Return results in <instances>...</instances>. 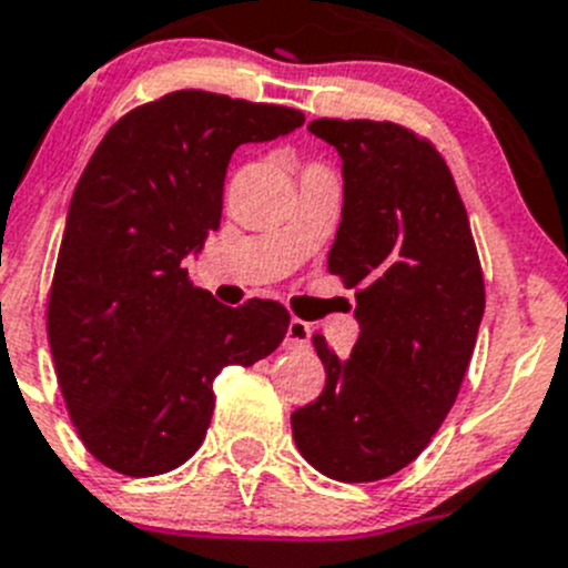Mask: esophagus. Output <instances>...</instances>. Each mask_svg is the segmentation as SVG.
<instances>
[{"mask_svg":"<svg viewBox=\"0 0 568 568\" xmlns=\"http://www.w3.org/2000/svg\"><path fill=\"white\" fill-rule=\"evenodd\" d=\"M311 324L302 322V318H291L288 329H285V346L288 349H302V346L311 344Z\"/></svg>","mask_w":568,"mask_h":568,"instance_id":"1","label":"esophagus"}]
</instances>
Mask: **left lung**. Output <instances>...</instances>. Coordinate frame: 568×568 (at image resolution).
I'll list each match as a JSON object with an SVG mask.
<instances>
[{
	"label": "left lung",
	"instance_id": "left-lung-1",
	"mask_svg": "<svg viewBox=\"0 0 568 568\" xmlns=\"http://www.w3.org/2000/svg\"><path fill=\"white\" fill-rule=\"evenodd\" d=\"M344 174L327 268L355 288L361 324L341 361L313 335L327 383L291 413L296 449L322 475L374 483L418 458L455 405L486 311L480 257L447 163L394 121L316 119Z\"/></svg>",
	"mask_w": 568,
	"mask_h": 568
}]
</instances>
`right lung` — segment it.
Listing matches in <instances>:
<instances>
[{
  "mask_svg": "<svg viewBox=\"0 0 568 568\" xmlns=\"http://www.w3.org/2000/svg\"><path fill=\"white\" fill-rule=\"evenodd\" d=\"M302 124L283 104L174 91L121 115L88 161L47 333L71 422L108 469L155 477L185 464L211 427L216 374L283 344L280 302L222 305L183 261L219 230L233 152Z\"/></svg>",
  "mask_w": 568,
  "mask_h": 568,
  "instance_id": "right-lung-1",
  "label": "right lung"
}]
</instances>
